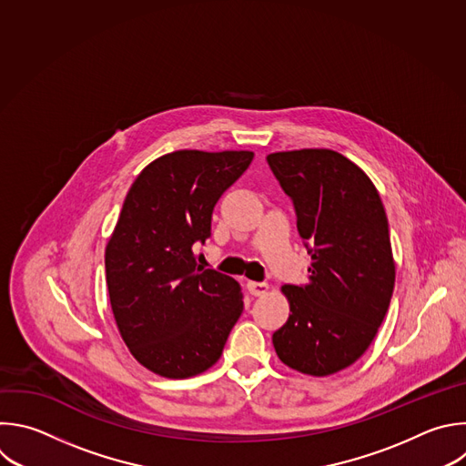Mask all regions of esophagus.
<instances>
[{
  "label": "esophagus",
  "mask_w": 466,
  "mask_h": 466,
  "mask_svg": "<svg viewBox=\"0 0 466 466\" xmlns=\"http://www.w3.org/2000/svg\"><path fill=\"white\" fill-rule=\"evenodd\" d=\"M247 289L252 296H263L267 290H268V285L267 283H261V281H248L247 283Z\"/></svg>",
  "instance_id": "obj_1"
}]
</instances>
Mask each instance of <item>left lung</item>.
<instances>
[{
  "mask_svg": "<svg viewBox=\"0 0 466 466\" xmlns=\"http://www.w3.org/2000/svg\"><path fill=\"white\" fill-rule=\"evenodd\" d=\"M267 161L313 261L305 285L281 287L290 315L272 344L290 370L328 377L366 353L388 313L395 261L386 210L366 172L339 151H276Z\"/></svg>",
  "mask_w": 466,
  "mask_h": 466,
  "instance_id": "1",
  "label": "left lung"
}]
</instances>
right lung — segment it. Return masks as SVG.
<instances>
[{
  "mask_svg": "<svg viewBox=\"0 0 466 466\" xmlns=\"http://www.w3.org/2000/svg\"><path fill=\"white\" fill-rule=\"evenodd\" d=\"M252 151L179 149L133 181L106 245V281L118 333L138 364L167 379L212 368L243 313L239 283L196 263L221 194Z\"/></svg>",
  "mask_w": 466,
  "mask_h": 466,
  "instance_id": "right-lung-1",
  "label": "right lung"
}]
</instances>
